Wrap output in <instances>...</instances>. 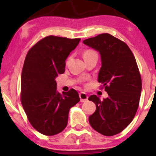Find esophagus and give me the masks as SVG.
I'll use <instances>...</instances> for the list:
<instances>
[{
	"instance_id": "34e87169",
	"label": "esophagus",
	"mask_w": 156,
	"mask_h": 156,
	"mask_svg": "<svg viewBox=\"0 0 156 156\" xmlns=\"http://www.w3.org/2000/svg\"><path fill=\"white\" fill-rule=\"evenodd\" d=\"M80 101L81 102H85L88 100V96L87 95L86 93L84 92H81L80 93Z\"/></svg>"
}]
</instances>
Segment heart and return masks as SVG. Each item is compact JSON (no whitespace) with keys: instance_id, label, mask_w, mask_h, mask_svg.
<instances>
[{"instance_id":"obj_1","label":"heart","mask_w":156,"mask_h":156,"mask_svg":"<svg viewBox=\"0 0 156 156\" xmlns=\"http://www.w3.org/2000/svg\"><path fill=\"white\" fill-rule=\"evenodd\" d=\"M93 56L97 57L98 55H97V52H96L95 50H91V49H87V50H86L84 52H83V57H84V59L88 58V57H93ZM69 59H70V57H68L67 59V63L69 61Z\"/></svg>"}]
</instances>
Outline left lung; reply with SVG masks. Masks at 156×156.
Instances as JSON below:
<instances>
[{
	"label": "left lung",
	"mask_w": 156,
	"mask_h": 156,
	"mask_svg": "<svg viewBox=\"0 0 156 156\" xmlns=\"http://www.w3.org/2000/svg\"><path fill=\"white\" fill-rule=\"evenodd\" d=\"M83 42L101 55L98 82L108 95L104 100L97 95L89 97L96 104L89 123L102 135L114 136L130 124L139 105L142 82L135 57L124 42L108 33Z\"/></svg>",
	"instance_id": "obj_1"
}]
</instances>
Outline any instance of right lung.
I'll use <instances>...</instances> for the list:
<instances>
[{
	"instance_id": "obj_1",
	"label": "right lung",
	"mask_w": 156,
	"mask_h": 156,
	"mask_svg": "<svg viewBox=\"0 0 156 156\" xmlns=\"http://www.w3.org/2000/svg\"><path fill=\"white\" fill-rule=\"evenodd\" d=\"M80 40L47 36L27 53L21 75L20 101L32 126L43 135L62 131L70 108L80 101L74 89L57 92L55 81L65 72L66 59Z\"/></svg>"
}]
</instances>
